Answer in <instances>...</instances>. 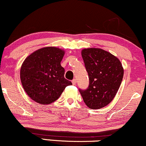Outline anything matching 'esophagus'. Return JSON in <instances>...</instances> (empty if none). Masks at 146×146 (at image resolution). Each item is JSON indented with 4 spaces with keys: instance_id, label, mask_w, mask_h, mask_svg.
<instances>
[{
    "instance_id": "obj_1",
    "label": "esophagus",
    "mask_w": 146,
    "mask_h": 146,
    "mask_svg": "<svg viewBox=\"0 0 146 146\" xmlns=\"http://www.w3.org/2000/svg\"><path fill=\"white\" fill-rule=\"evenodd\" d=\"M72 82L73 85H76V79H73V80H72Z\"/></svg>"
}]
</instances>
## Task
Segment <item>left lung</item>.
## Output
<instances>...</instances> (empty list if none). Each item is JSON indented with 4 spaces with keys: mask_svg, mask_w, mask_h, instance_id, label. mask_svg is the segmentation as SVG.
Returning a JSON list of instances; mask_svg holds the SVG:
<instances>
[{
    "mask_svg": "<svg viewBox=\"0 0 146 146\" xmlns=\"http://www.w3.org/2000/svg\"><path fill=\"white\" fill-rule=\"evenodd\" d=\"M81 55L89 78L87 89H79L89 108L100 109L114 98L123 80L124 70L120 60L102 48L82 50Z\"/></svg>",
    "mask_w": 146,
    "mask_h": 146,
    "instance_id": "left-lung-1",
    "label": "left lung"
}]
</instances>
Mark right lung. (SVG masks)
Wrapping results in <instances>:
<instances>
[{
	"instance_id": "right-lung-1",
	"label": "right lung",
	"mask_w": 146,
	"mask_h": 146,
	"mask_svg": "<svg viewBox=\"0 0 146 146\" xmlns=\"http://www.w3.org/2000/svg\"><path fill=\"white\" fill-rule=\"evenodd\" d=\"M65 52L55 46L37 50L21 65L20 79L23 88L32 100L47 105L56 101L67 86L72 84L64 78L61 66Z\"/></svg>"
}]
</instances>
